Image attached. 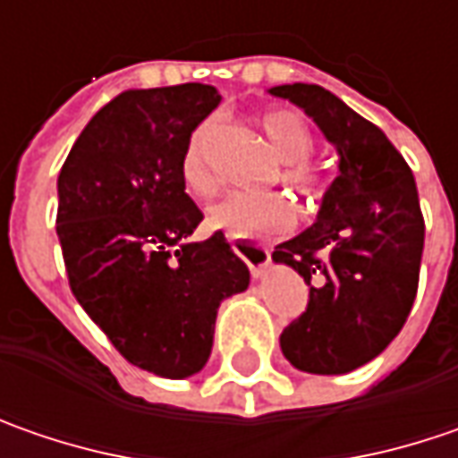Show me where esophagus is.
Returning <instances> with one entry per match:
<instances>
[{"label":"esophagus","mask_w":458,"mask_h":458,"mask_svg":"<svg viewBox=\"0 0 458 458\" xmlns=\"http://www.w3.org/2000/svg\"><path fill=\"white\" fill-rule=\"evenodd\" d=\"M230 246H233V250H235V253L249 264L253 276H264V274H267L271 256H268V250L264 249L261 243L243 241V238H230Z\"/></svg>","instance_id":"obj_1"}]
</instances>
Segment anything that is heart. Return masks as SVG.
Listing matches in <instances>:
<instances>
[{"instance_id": "b5f03b06", "label": "heart", "mask_w": 458, "mask_h": 458, "mask_svg": "<svg viewBox=\"0 0 458 458\" xmlns=\"http://www.w3.org/2000/svg\"><path fill=\"white\" fill-rule=\"evenodd\" d=\"M259 128L274 150L276 161L284 164L279 179L305 197H318L320 179L308 164L312 153V132L305 117L294 110H268L259 117ZM208 125L190 138L182 158V179L194 194H209L215 190V176L205 158ZM294 223V212L287 199L274 194H246L230 191L223 199L208 208V225L223 230L233 238H259L271 233H284Z\"/></svg>"}]
</instances>
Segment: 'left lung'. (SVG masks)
I'll return each mask as SVG.
<instances>
[{
	"label": "left lung",
	"mask_w": 458,
	"mask_h": 458,
	"mask_svg": "<svg viewBox=\"0 0 458 458\" xmlns=\"http://www.w3.org/2000/svg\"><path fill=\"white\" fill-rule=\"evenodd\" d=\"M338 153V174L308 230L279 243L274 264L310 284L308 310L282 330L287 361L308 374H348L377 359L408 320L426 225L405 158L377 125L318 84H282Z\"/></svg>",
	"instance_id": "left-lung-1"
}]
</instances>
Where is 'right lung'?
Segmentation results:
<instances>
[{
	"mask_svg": "<svg viewBox=\"0 0 458 458\" xmlns=\"http://www.w3.org/2000/svg\"><path fill=\"white\" fill-rule=\"evenodd\" d=\"M220 99L209 84L123 91L58 174L55 233L73 297L132 367L166 379L202 371L220 302L250 282L223 230L190 241L202 212L182 158Z\"/></svg>",
	"mask_w": 458,
	"mask_h": 458,
	"instance_id": "right-lung-1",
	"label": "right lung"
}]
</instances>
